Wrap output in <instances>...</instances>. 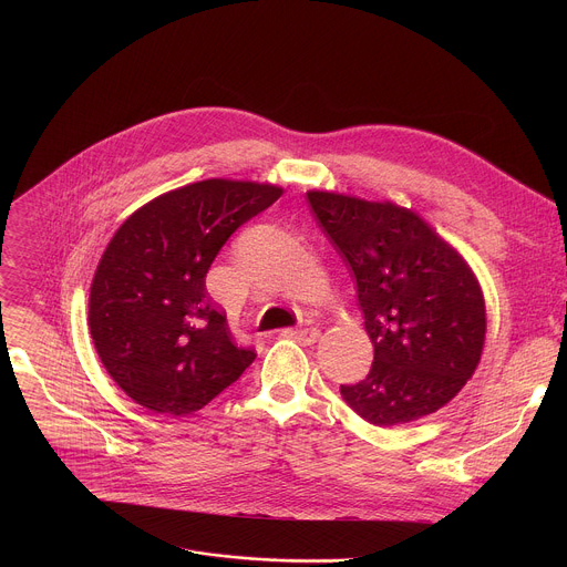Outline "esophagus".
Returning <instances> with one entry per match:
<instances>
[{
  "label": "esophagus",
  "instance_id": "1",
  "mask_svg": "<svg viewBox=\"0 0 567 567\" xmlns=\"http://www.w3.org/2000/svg\"><path fill=\"white\" fill-rule=\"evenodd\" d=\"M282 337H287V339H293V341H298V343H302V346H311V343H316V341H318V337H320V330H316V328L285 330V332H282Z\"/></svg>",
  "mask_w": 567,
  "mask_h": 567
}]
</instances>
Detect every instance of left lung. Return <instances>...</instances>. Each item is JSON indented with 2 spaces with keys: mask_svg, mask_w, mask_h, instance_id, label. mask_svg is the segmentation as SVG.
I'll list each match as a JSON object with an SVG mask.
<instances>
[{
  "mask_svg": "<svg viewBox=\"0 0 567 567\" xmlns=\"http://www.w3.org/2000/svg\"><path fill=\"white\" fill-rule=\"evenodd\" d=\"M309 208L348 265L374 361L341 385L365 422L396 426L440 411L484 346V300L468 265L413 210L311 190Z\"/></svg>",
  "mask_w": 567,
  "mask_h": 567,
  "instance_id": "obj_1",
  "label": "left lung"
}]
</instances>
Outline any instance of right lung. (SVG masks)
I'll return each instance as SVG.
<instances>
[{
    "mask_svg": "<svg viewBox=\"0 0 567 567\" xmlns=\"http://www.w3.org/2000/svg\"><path fill=\"white\" fill-rule=\"evenodd\" d=\"M280 195L271 184L206 179L152 199L112 237L90 330L105 370L141 406L190 415L254 363L210 302L206 274L226 239Z\"/></svg>",
    "mask_w": 567,
    "mask_h": 567,
    "instance_id": "add662e5",
    "label": "right lung"
}]
</instances>
